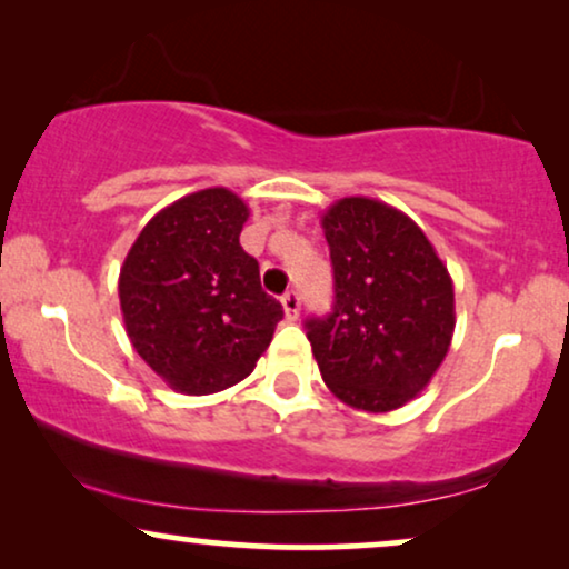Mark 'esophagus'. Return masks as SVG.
I'll use <instances>...</instances> for the list:
<instances>
[{"label": "esophagus", "mask_w": 569, "mask_h": 569, "mask_svg": "<svg viewBox=\"0 0 569 569\" xmlns=\"http://www.w3.org/2000/svg\"><path fill=\"white\" fill-rule=\"evenodd\" d=\"M280 305H283V312L289 320H297L299 309H301V297L297 291H286L283 297H280Z\"/></svg>", "instance_id": "obj_1"}]
</instances>
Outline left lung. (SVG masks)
<instances>
[{
    "label": "left lung",
    "instance_id": "8db88e82",
    "mask_svg": "<svg viewBox=\"0 0 569 569\" xmlns=\"http://www.w3.org/2000/svg\"><path fill=\"white\" fill-rule=\"evenodd\" d=\"M336 299L307 320L332 396L369 413L396 411L427 388L456 330L452 278L411 218L372 197L322 216Z\"/></svg>",
    "mask_w": 569,
    "mask_h": 569
}]
</instances>
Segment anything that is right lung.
Segmentation results:
<instances>
[{"label": "right lung", "instance_id": "add662e5", "mask_svg": "<svg viewBox=\"0 0 569 569\" xmlns=\"http://www.w3.org/2000/svg\"><path fill=\"white\" fill-rule=\"evenodd\" d=\"M247 218L231 189H200L150 218L121 264L127 336L184 396L221 392L252 375L283 317L239 244Z\"/></svg>", "mask_w": 569, "mask_h": 569}]
</instances>
